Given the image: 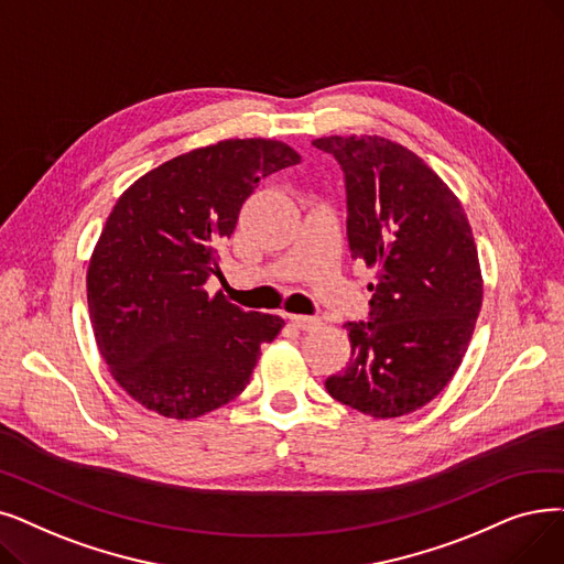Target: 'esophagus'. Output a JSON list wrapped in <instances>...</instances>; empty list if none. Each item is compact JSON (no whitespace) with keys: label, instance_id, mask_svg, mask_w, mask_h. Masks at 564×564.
Segmentation results:
<instances>
[{"label":"esophagus","instance_id":"obj_1","mask_svg":"<svg viewBox=\"0 0 564 564\" xmlns=\"http://www.w3.org/2000/svg\"><path fill=\"white\" fill-rule=\"evenodd\" d=\"M288 321H290L292 327H297V329H302V332H311V329L323 325L321 317H308V315H290Z\"/></svg>","mask_w":564,"mask_h":564}]
</instances>
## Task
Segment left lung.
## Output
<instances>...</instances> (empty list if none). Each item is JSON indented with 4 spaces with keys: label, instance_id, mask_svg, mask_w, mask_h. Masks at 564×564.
Masks as SVG:
<instances>
[{
    "label": "left lung",
    "instance_id": "8db88e82",
    "mask_svg": "<svg viewBox=\"0 0 564 564\" xmlns=\"http://www.w3.org/2000/svg\"><path fill=\"white\" fill-rule=\"evenodd\" d=\"M346 173L352 258L376 267L369 323H348L352 357L325 380L369 417L424 408L465 357L481 311L477 243L460 200L403 144L380 135L313 140Z\"/></svg>",
    "mask_w": 564,
    "mask_h": 564
}]
</instances>
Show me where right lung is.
I'll return each instance as SVG.
<instances>
[{
    "mask_svg": "<svg viewBox=\"0 0 564 564\" xmlns=\"http://www.w3.org/2000/svg\"><path fill=\"white\" fill-rule=\"evenodd\" d=\"M302 156L269 138H232L170 159L119 195L87 267L96 346L127 394L167 420L239 397L283 317L205 290L258 182Z\"/></svg>",
    "mask_w": 564,
    "mask_h": 564,
    "instance_id": "1",
    "label": "right lung"
}]
</instances>
